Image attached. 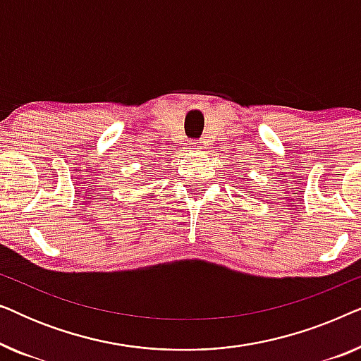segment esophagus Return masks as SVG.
I'll use <instances>...</instances> for the list:
<instances>
[{"instance_id": "1", "label": "esophagus", "mask_w": 361, "mask_h": 361, "mask_svg": "<svg viewBox=\"0 0 361 361\" xmlns=\"http://www.w3.org/2000/svg\"><path fill=\"white\" fill-rule=\"evenodd\" d=\"M200 147H202V141H199V140H192L189 142V149H192V151L200 149Z\"/></svg>"}]
</instances>
